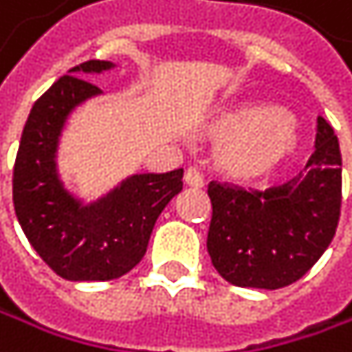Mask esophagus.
Wrapping results in <instances>:
<instances>
[{"instance_id":"obj_1","label":"esophagus","mask_w":352,"mask_h":352,"mask_svg":"<svg viewBox=\"0 0 352 352\" xmlns=\"http://www.w3.org/2000/svg\"><path fill=\"white\" fill-rule=\"evenodd\" d=\"M184 182H186L188 186L199 188V186H203V174H201L197 168H188V170L184 172Z\"/></svg>"}]
</instances>
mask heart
Masks as SVG:
<instances>
[{
	"mask_svg": "<svg viewBox=\"0 0 352 352\" xmlns=\"http://www.w3.org/2000/svg\"><path fill=\"white\" fill-rule=\"evenodd\" d=\"M213 128L226 137L219 162L236 178L265 176L294 157L300 147L292 122L274 107L247 105L232 109Z\"/></svg>",
	"mask_w": 352,
	"mask_h": 352,
	"instance_id": "1",
	"label": "heart"
}]
</instances>
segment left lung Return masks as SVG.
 Here are the masks:
<instances>
[{
  "label": "left lung",
  "instance_id": "left-lung-1",
  "mask_svg": "<svg viewBox=\"0 0 352 352\" xmlns=\"http://www.w3.org/2000/svg\"><path fill=\"white\" fill-rule=\"evenodd\" d=\"M207 251L224 280L276 290L302 278L336 234L342 203V160L332 126L318 118L316 151L284 184L243 188L209 182Z\"/></svg>",
  "mask_w": 352,
  "mask_h": 352
}]
</instances>
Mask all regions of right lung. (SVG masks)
Instances as JSON below:
<instances>
[{"mask_svg":"<svg viewBox=\"0 0 352 352\" xmlns=\"http://www.w3.org/2000/svg\"><path fill=\"white\" fill-rule=\"evenodd\" d=\"M109 66L82 62L34 101L14 164V209L28 243L58 276L74 282L113 280L133 270L160 213L182 190V170L133 176L91 207H80L62 188L54 162L60 130L74 105L99 93L78 74Z\"/></svg>","mask_w":352,"mask_h":352,"instance_id":"right-lung-1","label":"right lung"}]
</instances>
